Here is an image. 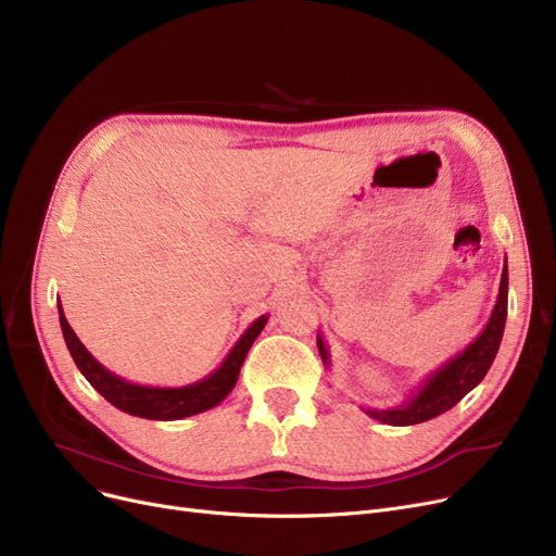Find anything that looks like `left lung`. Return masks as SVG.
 <instances>
[{
  "instance_id": "obj_1",
  "label": "left lung",
  "mask_w": 556,
  "mask_h": 556,
  "mask_svg": "<svg viewBox=\"0 0 556 556\" xmlns=\"http://www.w3.org/2000/svg\"><path fill=\"white\" fill-rule=\"evenodd\" d=\"M509 286V273H507V261L503 266L501 288H498V300L491 311L489 323L484 325L482 333L466 346L459 354H455L451 361H446L442 367H437L432 374L424 378V383L407 396L405 403L396 407H363V410L376 419L390 426H413L428 419L440 417L442 413L451 410L466 394H469L482 378L486 376L495 354H498V346L505 333L507 323V288ZM317 352L323 356L325 367H331L329 346L317 333Z\"/></svg>"
}]
</instances>
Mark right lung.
Here are the masks:
<instances>
[{"label": "right lung", "mask_w": 556, "mask_h": 556, "mask_svg": "<svg viewBox=\"0 0 556 556\" xmlns=\"http://www.w3.org/2000/svg\"><path fill=\"white\" fill-rule=\"evenodd\" d=\"M58 317H61V329L70 354L78 367V371L90 381V386L114 407H119L126 415L141 417V419H155V421H173L185 419L198 413L216 407L239 381V374L243 361L250 352L252 342L258 338L268 323V315L256 317L248 327V331L239 338V342L231 346V352L225 356L218 369L210 376L200 378V381L182 388H153V386H137L126 381V378L112 374L103 367L85 344L78 340L74 329L70 327L67 317L63 313V304L58 300Z\"/></svg>", "instance_id": "1"}]
</instances>
